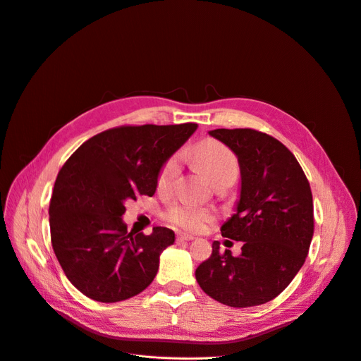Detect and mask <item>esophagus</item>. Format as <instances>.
Masks as SVG:
<instances>
[{"label":"esophagus","mask_w":361,"mask_h":361,"mask_svg":"<svg viewBox=\"0 0 361 361\" xmlns=\"http://www.w3.org/2000/svg\"><path fill=\"white\" fill-rule=\"evenodd\" d=\"M176 240L178 242H189V240H194V236L186 235V233H178Z\"/></svg>","instance_id":"esophagus-1"}]
</instances>
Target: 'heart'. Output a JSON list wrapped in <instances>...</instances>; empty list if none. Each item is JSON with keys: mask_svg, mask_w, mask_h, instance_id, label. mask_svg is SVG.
<instances>
[{"mask_svg": "<svg viewBox=\"0 0 361 361\" xmlns=\"http://www.w3.org/2000/svg\"><path fill=\"white\" fill-rule=\"evenodd\" d=\"M194 157L209 182L216 185L223 180H235L239 173V163L226 145L216 140H204L194 150ZM179 171V157L169 159L159 175V186L167 188L173 182ZM166 217L173 224L186 230H200L213 220V213L208 208L189 202H175L167 208Z\"/></svg>", "mask_w": 361, "mask_h": 361, "instance_id": "b5f03b06", "label": "heart"}]
</instances>
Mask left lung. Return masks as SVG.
<instances>
[{
  "label": "left lung",
  "instance_id": "8db88e82",
  "mask_svg": "<svg viewBox=\"0 0 361 361\" xmlns=\"http://www.w3.org/2000/svg\"><path fill=\"white\" fill-rule=\"evenodd\" d=\"M208 134L239 161V200L221 235L243 246L240 255L233 257L214 242L195 279L223 305L259 306L277 298L305 264L313 236L312 190L299 161L274 137L249 128Z\"/></svg>",
  "mask_w": 361,
  "mask_h": 361
}]
</instances>
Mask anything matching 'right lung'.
<instances>
[{
    "label": "right lung",
    "mask_w": 361,
    "mask_h": 361,
    "mask_svg": "<svg viewBox=\"0 0 361 361\" xmlns=\"http://www.w3.org/2000/svg\"><path fill=\"white\" fill-rule=\"evenodd\" d=\"M197 123L121 126L82 142L59 171L49 205L52 247L71 284L102 303L134 298L154 280L175 233L134 235L125 202L153 197L160 171Z\"/></svg>",
    "instance_id": "obj_1"
}]
</instances>
